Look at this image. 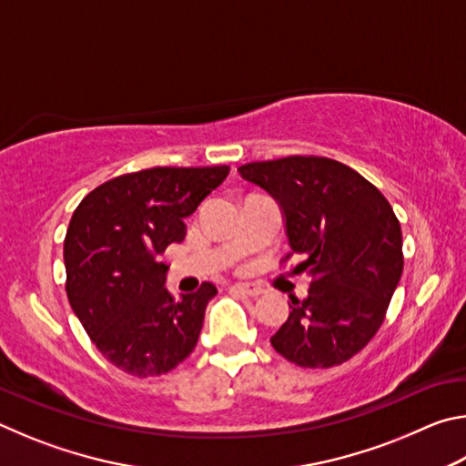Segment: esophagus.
<instances>
[{
	"instance_id": "34e87169",
	"label": "esophagus",
	"mask_w": 466,
	"mask_h": 466,
	"mask_svg": "<svg viewBox=\"0 0 466 466\" xmlns=\"http://www.w3.org/2000/svg\"><path fill=\"white\" fill-rule=\"evenodd\" d=\"M232 291H236V294H242V296H250V298H258L263 294L261 288L250 286V283H236V286H232Z\"/></svg>"
}]
</instances>
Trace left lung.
Listing matches in <instances>:
<instances>
[{
  "label": "left lung",
  "mask_w": 466,
  "mask_h": 466,
  "mask_svg": "<svg viewBox=\"0 0 466 466\" xmlns=\"http://www.w3.org/2000/svg\"><path fill=\"white\" fill-rule=\"evenodd\" d=\"M265 188L286 218L294 273L309 296L271 337L279 356L302 368H330L364 350L384 322L403 273V234L390 203L345 164L322 156H288L238 168Z\"/></svg>",
  "instance_id": "8db88e82"
}]
</instances>
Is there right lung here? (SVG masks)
I'll return each mask as SVG.
<instances>
[{"label":"right lung","mask_w":466,"mask_h":466,"mask_svg":"<svg viewBox=\"0 0 466 466\" xmlns=\"http://www.w3.org/2000/svg\"><path fill=\"white\" fill-rule=\"evenodd\" d=\"M228 172H131L102 183L76 208L63 242L67 299L96 350L123 372L167 374L195 350L205 306L218 289L205 281L175 298L164 288L168 265L160 255L185 238V218Z\"/></svg>","instance_id":"right-lung-1"}]
</instances>
